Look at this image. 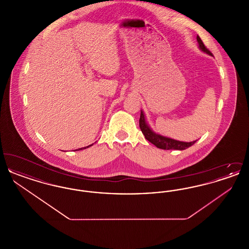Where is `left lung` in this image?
<instances>
[{
	"label": "left lung",
	"instance_id": "obj_1",
	"mask_svg": "<svg viewBox=\"0 0 249 249\" xmlns=\"http://www.w3.org/2000/svg\"><path fill=\"white\" fill-rule=\"evenodd\" d=\"M197 41H198V44H199V48L201 49V51L205 52L206 54H208L210 56H213V54L209 51V49H207L206 47L204 46V44L202 43V41H201V39L199 36H197ZM139 126H140V129L142 130V134L144 135L145 139L147 141H149L151 143H153L158 148H160V149H165V150H169V149L184 150V149L189 148L190 146H191L192 144H194L196 141H197L196 140V141L190 142H181V141H178V140H175V139H172V138L165 137V136H162L160 134L156 133V132H154L153 130L150 129V127L146 123L142 111H141V115H140Z\"/></svg>",
	"mask_w": 249,
	"mask_h": 249
}]
</instances>
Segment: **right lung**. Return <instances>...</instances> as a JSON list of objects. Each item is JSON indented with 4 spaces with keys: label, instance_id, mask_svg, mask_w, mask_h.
Returning a JSON list of instances; mask_svg holds the SVG:
<instances>
[{
    "label": "right lung",
    "instance_id": "right-lung-1",
    "mask_svg": "<svg viewBox=\"0 0 249 249\" xmlns=\"http://www.w3.org/2000/svg\"><path fill=\"white\" fill-rule=\"evenodd\" d=\"M93 144V143H92ZM92 144H89V145H88V146H86V147H83V148H78V149H76V150H81V149H85V148H87V147H89V146H91Z\"/></svg>",
    "mask_w": 249,
    "mask_h": 249
}]
</instances>
